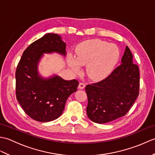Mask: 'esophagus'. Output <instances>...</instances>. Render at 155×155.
<instances>
[{
  "instance_id": "1",
  "label": "esophagus",
  "mask_w": 155,
  "mask_h": 155,
  "mask_svg": "<svg viewBox=\"0 0 155 155\" xmlns=\"http://www.w3.org/2000/svg\"><path fill=\"white\" fill-rule=\"evenodd\" d=\"M84 87H85V84L83 83V82H81L79 83V85H78V88H79L80 89H83Z\"/></svg>"
}]
</instances>
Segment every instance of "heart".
Wrapping results in <instances>:
<instances>
[{
    "label": "heart",
    "instance_id": "1",
    "mask_svg": "<svg viewBox=\"0 0 155 155\" xmlns=\"http://www.w3.org/2000/svg\"><path fill=\"white\" fill-rule=\"evenodd\" d=\"M118 56L119 52L116 45L101 40H91L79 45L75 58H69V64L77 72L80 66L87 64V74L92 78L99 79L110 73L117 63Z\"/></svg>",
    "mask_w": 155,
    "mask_h": 155
}]
</instances>
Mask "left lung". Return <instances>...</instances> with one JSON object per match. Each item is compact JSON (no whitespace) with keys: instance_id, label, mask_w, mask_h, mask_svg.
Segmentation results:
<instances>
[{"instance_id":"left-lung-1","label":"left lung","mask_w":155,"mask_h":155,"mask_svg":"<svg viewBox=\"0 0 155 155\" xmlns=\"http://www.w3.org/2000/svg\"><path fill=\"white\" fill-rule=\"evenodd\" d=\"M127 46L121 64L104 79L87 84V113L90 119L104 124L123 117L139 94L140 75L138 65Z\"/></svg>"}]
</instances>
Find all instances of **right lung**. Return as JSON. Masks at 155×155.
I'll list each match as a JSON object with an SVG mask.
<instances>
[{"instance_id": "add662e5", "label": "right lung", "mask_w": 155, "mask_h": 155, "mask_svg": "<svg viewBox=\"0 0 155 155\" xmlns=\"http://www.w3.org/2000/svg\"><path fill=\"white\" fill-rule=\"evenodd\" d=\"M66 44L57 34L48 33L25 49L16 70V97L23 110L32 119L49 122L57 119L66 101L76 92L78 81L54 77L43 79L38 75V62L43 53L66 54Z\"/></svg>"}]
</instances>
